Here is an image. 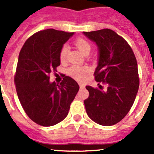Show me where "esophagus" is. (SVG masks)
<instances>
[{
    "mask_svg": "<svg viewBox=\"0 0 154 154\" xmlns=\"http://www.w3.org/2000/svg\"><path fill=\"white\" fill-rule=\"evenodd\" d=\"M79 87H80V89H85V85H84V84L79 83Z\"/></svg>",
    "mask_w": 154,
    "mask_h": 154,
    "instance_id": "obj_1",
    "label": "esophagus"
}]
</instances>
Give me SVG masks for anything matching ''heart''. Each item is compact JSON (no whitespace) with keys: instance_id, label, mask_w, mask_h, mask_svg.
Listing matches in <instances>:
<instances>
[{"instance_id":"b5f03b06","label":"heart","mask_w":154,"mask_h":154,"mask_svg":"<svg viewBox=\"0 0 154 154\" xmlns=\"http://www.w3.org/2000/svg\"><path fill=\"white\" fill-rule=\"evenodd\" d=\"M75 45L76 47L78 48V49L81 51L83 55H85L86 53L90 52L91 50V45L89 42L86 40L82 38L76 39L75 41ZM68 51H69V46L67 45H64L61 48L60 54H59V57L62 61H64L67 56ZM90 72V69L87 67H82V66H79V65H73L72 67H70L68 70V73L72 77H73L75 79L79 80V81H82L85 78V76Z\"/></svg>"}]
</instances>
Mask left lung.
Instances as JSON below:
<instances>
[{
    "mask_svg": "<svg viewBox=\"0 0 154 154\" xmlns=\"http://www.w3.org/2000/svg\"><path fill=\"white\" fill-rule=\"evenodd\" d=\"M98 47L96 82H105L106 91L87 85L89 96L84 101L87 115L102 126L116 124L126 116L139 89L138 66L125 39L110 29L83 32Z\"/></svg>",
    "mask_w": 154,
    "mask_h": 154,
    "instance_id": "1",
    "label": "left lung"
}]
</instances>
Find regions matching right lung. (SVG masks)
<instances>
[{
	"mask_svg": "<svg viewBox=\"0 0 154 154\" xmlns=\"http://www.w3.org/2000/svg\"><path fill=\"white\" fill-rule=\"evenodd\" d=\"M73 35L51 28L38 31L25 42L19 54L14 78L17 96L28 117L41 126L63 120L79 89L69 76L60 85L49 81L50 73L60 65L61 48Z\"/></svg>",
	"mask_w": 154,
	"mask_h": 154,
	"instance_id": "right-lung-1",
	"label": "right lung"
}]
</instances>
